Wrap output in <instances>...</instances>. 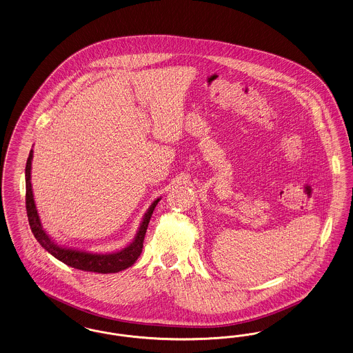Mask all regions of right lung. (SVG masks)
Returning <instances> with one entry per match:
<instances>
[{"label":"right lung","mask_w":353,"mask_h":353,"mask_svg":"<svg viewBox=\"0 0 353 353\" xmlns=\"http://www.w3.org/2000/svg\"><path fill=\"white\" fill-rule=\"evenodd\" d=\"M31 161H32V150L29 154V158L26 162V170H25V174H26L25 175L26 176V211H28L31 232L34 233L37 241L43 246L50 254H52L57 260L61 261L63 263H65L71 268L84 270V272L101 273V274L119 273L123 269L132 266L137 261L141 252H142V248H143V239H145V233L148 230L150 217L153 215L154 208L161 198L154 200L152 205L148 208L146 214L142 217V221H141V225L138 228L134 240L119 252L92 253V252H85V250L61 246L58 243H55L42 227L41 219H39L37 207H35L32 188H31Z\"/></svg>","instance_id":"right-lung-1"}]
</instances>
